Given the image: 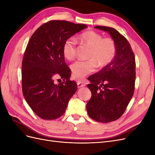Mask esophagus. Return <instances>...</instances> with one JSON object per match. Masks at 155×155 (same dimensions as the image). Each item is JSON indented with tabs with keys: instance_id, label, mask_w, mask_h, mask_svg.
I'll use <instances>...</instances> for the list:
<instances>
[{
	"instance_id": "1",
	"label": "esophagus",
	"mask_w": 155,
	"mask_h": 155,
	"mask_svg": "<svg viewBox=\"0 0 155 155\" xmlns=\"http://www.w3.org/2000/svg\"><path fill=\"white\" fill-rule=\"evenodd\" d=\"M77 85H78V88H81V87H85V84H83V83H82L81 82H78L77 83Z\"/></svg>"
}]
</instances>
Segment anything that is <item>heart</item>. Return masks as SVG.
<instances>
[{"instance_id":"1","label":"heart","mask_w":155,"mask_h":155,"mask_svg":"<svg viewBox=\"0 0 155 155\" xmlns=\"http://www.w3.org/2000/svg\"><path fill=\"white\" fill-rule=\"evenodd\" d=\"M79 40L83 45L91 48L87 61H78L71 65L72 76L75 79L81 81L88 74L94 71L97 64L104 67L110 63L116 54V45L114 41L108 37L104 38L98 33L88 30L83 32L79 37ZM76 41L68 38L63 46V54L68 60L73 59L76 53Z\"/></svg>"}]
</instances>
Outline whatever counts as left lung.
<instances>
[{
  "label": "left lung",
  "instance_id": "8db88e82",
  "mask_svg": "<svg viewBox=\"0 0 155 155\" xmlns=\"http://www.w3.org/2000/svg\"><path fill=\"white\" fill-rule=\"evenodd\" d=\"M95 28L110 34L116 45V54L110 63L88 78L92 96L87 110L92 119L109 123L122 116L133 96L135 58L128 41L116 30L102 26Z\"/></svg>",
  "mask_w": 155,
  "mask_h": 155
}]
</instances>
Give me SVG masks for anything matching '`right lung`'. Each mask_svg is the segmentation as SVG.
Returning a JSON list of instances; mask_svg holds the SVG:
<instances>
[{
	"instance_id": "obj_1",
	"label": "right lung",
	"mask_w": 155,
	"mask_h": 155,
	"mask_svg": "<svg viewBox=\"0 0 155 155\" xmlns=\"http://www.w3.org/2000/svg\"><path fill=\"white\" fill-rule=\"evenodd\" d=\"M87 28L66 21H50L34 33L22 63V88L25 100L39 118L55 120L63 115L78 87L63 54L64 41ZM60 77L62 83L56 85Z\"/></svg>"
}]
</instances>
